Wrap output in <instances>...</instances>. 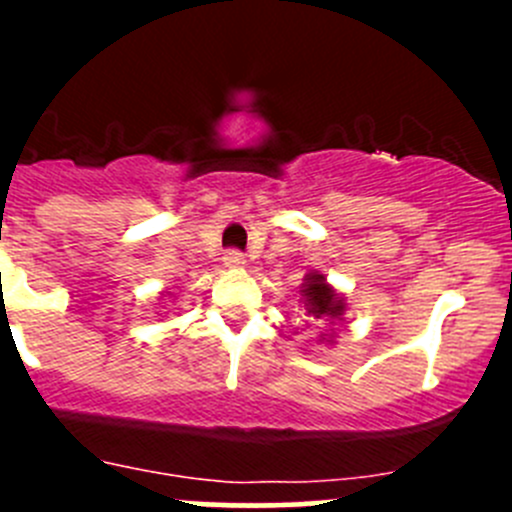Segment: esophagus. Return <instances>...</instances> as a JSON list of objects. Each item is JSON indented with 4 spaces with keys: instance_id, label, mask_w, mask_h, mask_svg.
Segmentation results:
<instances>
[{
    "instance_id": "34e87169",
    "label": "esophagus",
    "mask_w": 512,
    "mask_h": 512,
    "mask_svg": "<svg viewBox=\"0 0 512 512\" xmlns=\"http://www.w3.org/2000/svg\"><path fill=\"white\" fill-rule=\"evenodd\" d=\"M223 262H225V267H242L245 265V255H242L240 250H227Z\"/></svg>"
}]
</instances>
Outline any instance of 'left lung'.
I'll list each match as a JSON object with an SVG mask.
<instances>
[{
	"label": "left lung",
	"instance_id": "obj_1",
	"mask_svg": "<svg viewBox=\"0 0 512 512\" xmlns=\"http://www.w3.org/2000/svg\"><path fill=\"white\" fill-rule=\"evenodd\" d=\"M302 297H304V307H307L309 317L312 319L332 322V319H339L344 314V299L327 285L324 275H317V272L307 275Z\"/></svg>",
	"mask_w": 512,
	"mask_h": 512
}]
</instances>
